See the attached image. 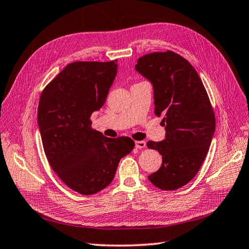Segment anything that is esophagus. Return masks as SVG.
Instances as JSON below:
<instances>
[{"mask_svg":"<svg viewBox=\"0 0 249 249\" xmlns=\"http://www.w3.org/2000/svg\"><path fill=\"white\" fill-rule=\"evenodd\" d=\"M135 147H136V148H139V149L145 148V147H146V142H144V141H136L135 142Z\"/></svg>","mask_w":249,"mask_h":249,"instance_id":"obj_1","label":"esophagus"}]
</instances>
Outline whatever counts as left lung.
Masks as SVG:
<instances>
[{"label": "left lung", "mask_w": 249, "mask_h": 249, "mask_svg": "<svg viewBox=\"0 0 249 249\" xmlns=\"http://www.w3.org/2000/svg\"><path fill=\"white\" fill-rule=\"evenodd\" d=\"M135 70L153 85L155 114L163 116L165 126L163 141L147 143L162 156L148 179L159 189L176 190L199 172L215 133L209 95L195 68L173 52L145 54Z\"/></svg>", "instance_id": "8db88e82"}]
</instances>
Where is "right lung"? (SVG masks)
<instances>
[{
	"mask_svg": "<svg viewBox=\"0 0 249 249\" xmlns=\"http://www.w3.org/2000/svg\"><path fill=\"white\" fill-rule=\"evenodd\" d=\"M117 61L68 64L40 94L37 124L50 166L65 185L89 196L107 187L120 159L134 148L130 138L109 139L91 129L90 116L105 103Z\"/></svg>",
	"mask_w": 249,
	"mask_h": 249,
	"instance_id": "1",
	"label": "right lung"
}]
</instances>
